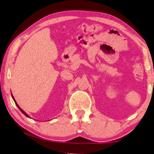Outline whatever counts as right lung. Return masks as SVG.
Listing matches in <instances>:
<instances>
[{
  "label": "right lung",
  "mask_w": 154,
  "mask_h": 154,
  "mask_svg": "<svg viewBox=\"0 0 154 154\" xmlns=\"http://www.w3.org/2000/svg\"><path fill=\"white\" fill-rule=\"evenodd\" d=\"M12 98H13V100H14V103H15V104H16V105L17 106V107H18V108H19V110H20V111H21V112H22V113H23V114H24V115H25L26 116H27V117H29V118H31V117H30V116H29V115H28V114H27L26 113V112H25L24 111H23V110L22 109H21V108L20 107H19V106L18 105V104H17V102H16V100H15V99H14V96H12Z\"/></svg>",
  "instance_id": "right-lung-1"
}]
</instances>
